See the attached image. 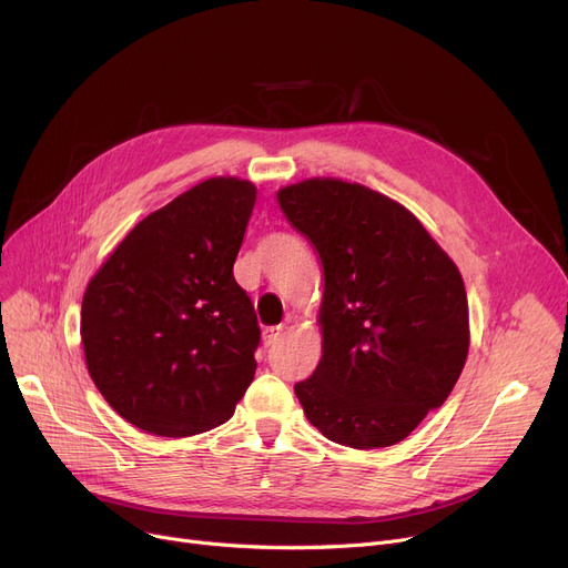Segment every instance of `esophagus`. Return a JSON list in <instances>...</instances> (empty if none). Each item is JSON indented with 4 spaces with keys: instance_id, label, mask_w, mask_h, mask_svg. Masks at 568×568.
Masks as SVG:
<instances>
[{
    "instance_id": "esophagus-1",
    "label": "esophagus",
    "mask_w": 568,
    "mask_h": 568,
    "mask_svg": "<svg viewBox=\"0 0 568 568\" xmlns=\"http://www.w3.org/2000/svg\"><path fill=\"white\" fill-rule=\"evenodd\" d=\"M281 336H283V326H268V329L262 332V343L268 347V345H274Z\"/></svg>"
}]
</instances>
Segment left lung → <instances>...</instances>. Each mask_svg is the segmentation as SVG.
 Here are the masks:
<instances>
[{
    "label": "left lung",
    "mask_w": 568,
    "mask_h": 568,
    "mask_svg": "<svg viewBox=\"0 0 568 568\" xmlns=\"http://www.w3.org/2000/svg\"><path fill=\"white\" fill-rule=\"evenodd\" d=\"M324 268L322 359L294 384L306 419L336 444L403 442L449 398L469 352L456 262L400 202L343 179L278 191Z\"/></svg>",
    "instance_id": "left-lung-1"
}]
</instances>
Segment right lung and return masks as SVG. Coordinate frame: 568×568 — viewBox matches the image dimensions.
Segmentation results:
<instances>
[{"label":"right lung","instance_id":"obj_1","mask_svg":"<svg viewBox=\"0 0 568 568\" xmlns=\"http://www.w3.org/2000/svg\"><path fill=\"white\" fill-rule=\"evenodd\" d=\"M255 197L246 179H204L142 219L84 290L87 371L144 433L212 430L255 377L260 326L232 274Z\"/></svg>","mask_w":568,"mask_h":568}]
</instances>
